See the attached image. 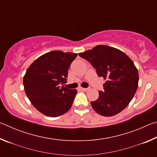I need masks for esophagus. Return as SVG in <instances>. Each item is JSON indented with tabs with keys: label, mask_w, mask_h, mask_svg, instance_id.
<instances>
[{
	"label": "esophagus",
	"mask_w": 157,
	"mask_h": 157,
	"mask_svg": "<svg viewBox=\"0 0 157 157\" xmlns=\"http://www.w3.org/2000/svg\"><path fill=\"white\" fill-rule=\"evenodd\" d=\"M80 89L82 90V91H87V90H88V88H82V87H80Z\"/></svg>",
	"instance_id": "esophagus-1"
}]
</instances>
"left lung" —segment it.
Wrapping results in <instances>:
<instances>
[{"mask_svg":"<svg viewBox=\"0 0 157 157\" xmlns=\"http://www.w3.org/2000/svg\"><path fill=\"white\" fill-rule=\"evenodd\" d=\"M91 63L99 77L106 79L104 90L91 105L104 116L116 115L127 107L136 93L139 73L132 60L121 50L104 45L79 54Z\"/></svg>","mask_w":157,"mask_h":157,"instance_id":"left-lung-1","label":"left lung"}]
</instances>
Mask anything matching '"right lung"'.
<instances>
[{
  "mask_svg": "<svg viewBox=\"0 0 157 157\" xmlns=\"http://www.w3.org/2000/svg\"><path fill=\"white\" fill-rule=\"evenodd\" d=\"M77 53L55 50L34 61L23 77L25 94L39 112L57 117L72 107L76 89L59 86L67 81L68 70Z\"/></svg>",
  "mask_w": 157,
  "mask_h": 157,
  "instance_id": "right-lung-1",
  "label": "right lung"
}]
</instances>
